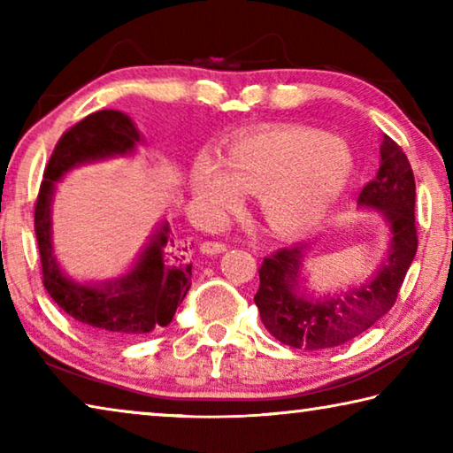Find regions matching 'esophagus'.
<instances>
[{
	"label": "esophagus",
	"mask_w": 453,
	"mask_h": 453,
	"mask_svg": "<svg viewBox=\"0 0 453 453\" xmlns=\"http://www.w3.org/2000/svg\"><path fill=\"white\" fill-rule=\"evenodd\" d=\"M199 250H202L203 254L213 256V254H221V251H226L227 243H224V242H203L202 245H199Z\"/></svg>",
	"instance_id": "obj_1"
}]
</instances>
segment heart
Wrapping results in <instances>:
<instances>
[{
  "instance_id": "obj_1",
  "label": "heart",
  "mask_w": 453,
  "mask_h": 453,
  "mask_svg": "<svg viewBox=\"0 0 453 453\" xmlns=\"http://www.w3.org/2000/svg\"><path fill=\"white\" fill-rule=\"evenodd\" d=\"M354 153L340 137L303 126H278L237 140L219 159L199 157L191 188L213 211L234 208L240 189L259 194L267 224L283 234L310 229L343 194Z\"/></svg>"
}]
</instances>
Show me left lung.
<instances>
[{
  "label": "left lung",
  "instance_id": "obj_1",
  "mask_svg": "<svg viewBox=\"0 0 453 453\" xmlns=\"http://www.w3.org/2000/svg\"><path fill=\"white\" fill-rule=\"evenodd\" d=\"M380 172L359 191L357 203L386 213L392 227L388 264L364 288L326 302L297 296L302 256L308 245L273 251L259 267V289L254 302L264 326L275 340L296 349H327L364 334L394 308L418 251L416 180L403 150L383 134Z\"/></svg>",
  "mask_w": 453,
  "mask_h": 453
}]
</instances>
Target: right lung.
I'll use <instances>...</instances> for the list:
<instances>
[{"label": "right lung", "mask_w": 453, "mask_h": 453, "mask_svg": "<svg viewBox=\"0 0 453 453\" xmlns=\"http://www.w3.org/2000/svg\"><path fill=\"white\" fill-rule=\"evenodd\" d=\"M137 142L140 134L126 113L116 110L89 113L64 132L53 148L34 210L42 281L51 300L80 324L111 335H140L170 324L191 286L188 262L191 248L175 240L165 221L132 273L107 288L78 286L64 278L51 254L50 203L53 183L73 165L132 151Z\"/></svg>", "instance_id": "add662e5"}]
</instances>
